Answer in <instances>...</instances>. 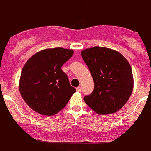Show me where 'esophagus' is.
I'll return each mask as SVG.
<instances>
[{
	"mask_svg": "<svg viewBox=\"0 0 151 151\" xmlns=\"http://www.w3.org/2000/svg\"><path fill=\"white\" fill-rule=\"evenodd\" d=\"M77 92H80L81 91V88H80V87H78V88H77Z\"/></svg>",
	"mask_w": 151,
	"mask_h": 151,
	"instance_id": "obj_1",
	"label": "esophagus"
}]
</instances>
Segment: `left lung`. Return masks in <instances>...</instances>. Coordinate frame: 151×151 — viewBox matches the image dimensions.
Returning <instances> with one entry per match:
<instances>
[{
  "mask_svg": "<svg viewBox=\"0 0 151 151\" xmlns=\"http://www.w3.org/2000/svg\"><path fill=\"white\" fill-rule=\"evenodd\" d=\"M94 81L93 93L84 98L89 107L100 115L111 114L121 109L134 88L129 61L119 52L96 46L81 52Z\"/></svg>",
  "mask_w": 151,
  "mask_h": 151,
  "instance_id": "1",
  "label": "left lung"
}]
</instances>
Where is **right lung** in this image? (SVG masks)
Here are the masks:
<instances>
[{"instance_id":"right-lung-1","label":"right lung","mask_w":151,"mask_h":151,"mask_svg":"<svg viewBox=\"0 0 151 151\" xmlns=\"http://www.w3.org/2000/svg\"><path fill=\"white\" fill-rule=\"evenodd\" d=\"M74 54L71 49L47 48L32 55L23 66L19 89L28 106L41 115L61 111L76 92L61 66Z\"/></svg>"}]
</instances>
